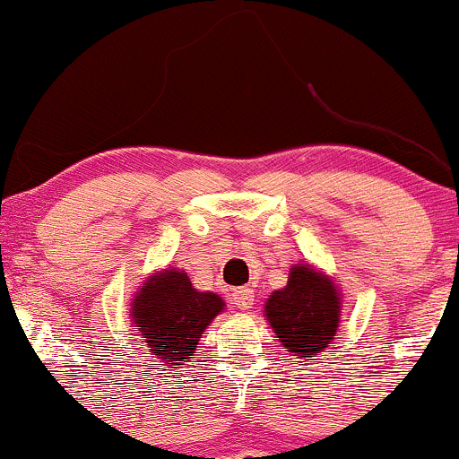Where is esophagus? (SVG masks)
<instances>
[{
  "mask_svg": "<svg viewBox=\"0 0 459 459\" xmlns=\"http://www.w3.org/2000/svg\"><path fill=\"white\" fill-rule=\"evenodd\" d=\"M231 302H234L238 308L247 310V308L254 307V302H255V290L249 289V287H238V289H234V290H231Z\"/></svg>",
  "mask_w": 459,
  "mask_h": 459,
  "instance_id": "esophagus-1",
  "label": "esophagus"
}]
</instances>
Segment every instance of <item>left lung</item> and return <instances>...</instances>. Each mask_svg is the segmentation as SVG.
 Here are the masks:
<instances>
[{
	"instance_id": "obj_1",
	"label": "left lung",
	"mask_w": 459,
	"mask_h": 459,
	"mask_svg": "<svg viewBox=\"0 0 459 459\" xmlns=\"http://www.w3.org/2000/svg\"><path fill=\"white\" fill-rule=\"evenodd\" d=\"M339 313L337 289L310 264H295L287 287L273 290L264 304L267 322L293 359L326 350L337 333Z\"/></svg>"
}]
</instances>
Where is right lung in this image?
<instances>
[{"label": "right lung", "instance_id": "obj_1", "mask_svg": "<svg viewBox=\"0 0 459 459\" xmlns=\"http://www.w3.org/2000/svg\"><path fill=\"white\" fill-rule=\"evenodd\" d=\"M223 310L219 295L201 293L177 269L157 273L133 299V322L144 337L151 366H186L204 330Z\"/></svg>", "mask_w": 459, "mask_h": 459}]
</instances>
